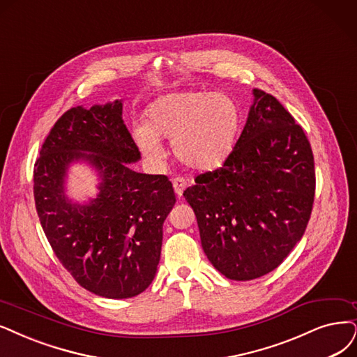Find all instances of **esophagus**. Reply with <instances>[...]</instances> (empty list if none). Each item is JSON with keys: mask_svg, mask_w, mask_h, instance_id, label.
<instances>
[{"mask_svg": "<svg viewBox=\"0 0 357 357\" xmlns=\"http://www.w3.org/2000/svg\"><path fill=\"white\" fill-rule=\"evenodd\" d=\"M172 183H174V190L178 197H181L183 194V190L187 188V179L182 176H176L174 181H172Z\"/></svg>", "mask_w": 357, "mask_h": 357, "instance_id": "obj_1", "label": "esophagus"}]
</instances>
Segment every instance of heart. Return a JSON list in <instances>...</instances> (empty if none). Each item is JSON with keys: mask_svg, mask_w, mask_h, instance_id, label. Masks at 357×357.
Instances as JSON below:
<instances>
[{"mask_svg": "<svg viewBox=\"0 0 357 357\" xmlns=\"http://www.w3.org/2000/svg\"><path fill=\"white\" fill-rule=\"evenodd\" d=\"M240 123V109L229 96L176 91L155 100L145 112V123L135 125L132 135L151 163L166 155L160 139H172V151L182 165L206 172L227 160Z\"/></svg>", "mask_w": 357, "mask_h": 357, "instance_id": "1", "label": "heart"}]
</instances>
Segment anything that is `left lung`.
I'll list each match as a JSON object with an SVG mask.
<instances>
[{
	"label": "left lung",
	"mask_w": 357,
	"mask_h": 357,
	"mask_svg": "<svg viewBox=\"0 0 357 357\" xmlns=\"http://www.w3.org/2000/svg\"><path fill=\"white\" fill-rule=\"evenodd\" d=\"M222 167L183 191L210 263L250 281L278 268L301 240L314 197V162L301 126L260 89Z\"/></svg>",
	"instance_id": "left-lung-1"
}]
</instances>
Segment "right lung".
<instances>
[{
    "label": "right lung",
    "instance_id": "right-lung-1",
    "mask_svg": "<svg viewBox=\"0 0 357 357\" xmlns=\"http://www.w3.org/2000/svg\"><path fill=\"white\" fill-rule=\"evenodd\" d=\"M123 100L77 105L52 126L33 169L36 212L48 243L79 285L105 298L141 294L154 280L163 222L176 197L165 175L130 169L141 153L123 123ZM99 176L98 195H67L70 167Z\"/></svg>",
    "mask_w": 357,
    "mask_h": 357
}]
</instances>
